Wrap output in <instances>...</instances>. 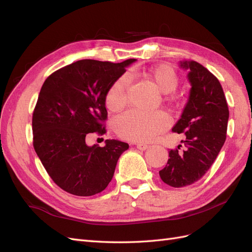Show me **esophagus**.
Masks as SVG:
<instances>
[{
    "label": "esophagus",
    "mask_w": 252,
    "mask_h": 252,
    "mask_svg": "<svg viewBox=\"0 0 252 252\" xmlns=\"http://www.w3.org/2000/svg\"><path fill=\"white\" fill-rule=\"evenodd\" d=\"M148 147H149V146H148L147 144H144V143H138V144H136V148L142 150V151H143V150H146Z\"/></svg>",
    "instance_id": "1"
}]
</instances>
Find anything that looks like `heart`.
Segmentation results:
<instances>
[{
  "label": "heart",
  "instance_id": "1",
  "mask_svg": "<svg viewBox=\"0 0 252 252\" xmlns=\"http://www.w3.org/2000/svg\"><path fill=\"white\" fill-rule=\"evenodd\" d=\"M163 94H170L179 85V75L172 67L158 65L146 72ZM130 74H124L112 84L106 94V106L117 111L126 104L127 90L130 85ZM170 118L163 111H144L130 109L120 114L113 122L114 129L122 138L131 141H151L166 130L170 125Z\"/></svg>",
  "mask_w": 252,
  "mask_h": 252
}]
</instances>
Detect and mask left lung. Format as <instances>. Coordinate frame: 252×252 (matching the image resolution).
<instances>
[{"mask_svg": "<svg viewBox=\"0 0 252 252\" xmlns=\"http://www.w3.org/2000/svg\"><path fill=\"white\" fill-rule=\"evenodd\" d=\"M188 70V101L172 131L184 133V150L169 151L167 165L159 177L167 185L184 187L199 181L215 162L226 140L229 110L219 80L194 61H180Z\"/></svg>", "mask_w": 252, "mask_h": 252, "instance_id": "left-lung-1", "label": "left lung"}]
</instances>
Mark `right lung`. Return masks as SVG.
Here are the masks:
<instances>
[{"mask_svg":"<svg viewBox=\"0 0 252 252\" xmlns=\"http://www.w3.org/2000/svg\"><path fill=\"white\" fill-rule=\"evenodd\" d=\"M80 60L44 82L32 116L33 147L45 169L65 191L94 195L108 186L127 143L106 140L88 146L86 135L106 132V94L135 62Z\"/></svg>","mask_w":252,"mask_h":252,"instance_id":"right-lung-1","label":"right lung"}]
</instances>
